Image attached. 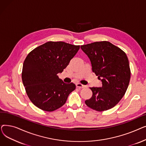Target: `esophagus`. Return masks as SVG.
I'll list each match as a JSON object with an SVG mask.
<instances>
[{
    "instance_id": "1",
    "label": "esophagus",
    "mask_w": 146,
    "mask_h": 146,
    "mask_svg": "<svg viewBox=\"0 0 146 146\" xmlns=\"http://www.w3.org/2000/svg\"><path fill=\"white\" fill-rule=\"evenodd\" d=\"M76 87L79 88H85L86 87L85 85H82V84H81L80 83H76Z\"/></svg>"
}]
</instances>
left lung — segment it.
<instances>
[{"label": "left lung", "mask_w": 146, "mask_h": 146, "mask_svg": "<svg viewBox=\"0 0 146 146\" xmlns=\"http://www.w3.org/2000/svg\"><path fill=\"white\" fill-rule=\"evenodd\" d=\"M80 48L102 84L101 87L90 88L93 95L85 104L97 111L108 110L119 102L129 85L131 72L126 54L108 41L95 42Z\"/></svg>", "instance_id": "1"}]
</instances>
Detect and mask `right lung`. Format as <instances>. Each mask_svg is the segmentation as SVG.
<instances>
[{
    "instance_id": "right-lung-1",
    "label": "right lung",
    "mask_w": 146,
    "mask_h": 146,
    "mask_svg": "<svg viewBox=\"0 0 146 146\" xmlns=\"http://www.w3.org/2000/svg\"><path fill=\"white\" fill-rule=\"evenodd\" d=\"M80 48L62 41H49L31 51L23 64L22 79L28 96L33 104L45 111L62 106L76 89L74 83L59 79Z\"/></svg>"
}]
</instances>
